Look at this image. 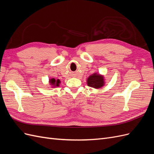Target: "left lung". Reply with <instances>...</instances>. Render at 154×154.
Returning a JSON list of instances; mask_svg holds the SVG:
<instances>
[{
    "label": "left lung",
    "instance_id": "left-lung-1",
    "mask_svg": "<svg viewBox=\"0 0 154 154\" xmlns=\"http://www.w3.org/2000/svg\"><path fill=\"white\" fill-rule=\"evenodd\" d=\"M87 83L88 86L95 88H100L105 85L104 77L101 74L95 72L88 76Z\"/></svg>",
    "mask_w": 154,
    "mask_h": 154
}]
</instances>
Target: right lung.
Returning <instances> with one entry per match:
<instances>
[{
    "instance_id": "obj_1",
    "label": "right lung",
    "mask_w": 154,
    "mask_h": 154,
    "mask_svg": "<svg viewBox=\"0 0 154 154\" xmlns=\"http://www.w3.org/2000/svg\"><path fill=\"white\" fill-rule=\"evenodd\" d=\"M49 83L51 85L53 86V87H56L59 86V84L60 83V80L59 79H58V80H55L54 78H52L49 80Z\"/></svg>"
}]
</instances>
